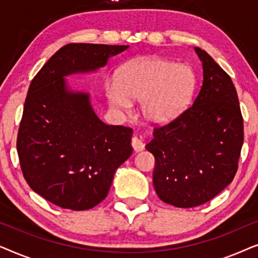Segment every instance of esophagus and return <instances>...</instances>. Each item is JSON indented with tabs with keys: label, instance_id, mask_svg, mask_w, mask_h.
Returning a JSON list of instances; mask_svg holds the SVG:
<instances>
[{
	"label": "esophagus",
	"instance_id": "34e87169",
	"mask_svg": "<svg viewBox=\"0 0 258 258\" xmlns=\"http://www.w3.org/2000/svg\"><path fill=\"white\" fill-rule=\"evenodd\" d=\"M132 146H133L134 150H135L136 153H139V151H142L144 149V143L139 139V137H136V136L133 137Z\"/></svg>",
	"mask_w": 258,
	"mask_h": 258
}]
</instances>
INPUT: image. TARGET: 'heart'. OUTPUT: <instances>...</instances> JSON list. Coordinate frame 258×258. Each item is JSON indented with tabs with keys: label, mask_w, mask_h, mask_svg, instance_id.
I'll return each mask as SVG.
<instances>
[{
	"label": "heart",
	"mask_w": 258,
	"mask_h": 258,
	"mask_svg": "<svg viewBox=\"0 0 258 258\" xmlns=\"http://www.w3.org/2000/svg\"><path fill=\"white\" fill-rule=\"evenodd\" d=\"M195 88L189 66L157 57L136 59L123 67L118 83L111 84L109 97L119 108L128 109L132 100H143L144 115L151 121H169L182 111Z\"/></svg>",
	"instance_id": "heart-1"
}]
</instances>
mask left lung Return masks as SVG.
<instances>
[{
  "label": "left lung",
  "mask_w": 258,
  "mask_h": 258,
  "mask_svg": "<svg viewBox=\"0 0 258 258\" xmlns=\"http://www.w3.org/2000/svg\"><path fill=\"white\" fill-rule=\"evenodd\" d=\"M202 87L194 103L170 123L154 128L147 144L155 156L157 196L177 208L207 203L234 179L244 140L243 117L230 76L199 47Z\"/></svg>",
  "instance_id": "1"
}]
</instances>
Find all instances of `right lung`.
I'll return each mask as SVG.
<instances>
[{
	"label": "right lung",
	"mask_w": 258,
	"mask_h": 258,
	"mask_svg": "<svg viewBox=\"0 0 258 258\" xmlns=\"http://www.w3.org/2000/svg\"><path fill=\"white\" fill-rule=\"evenodd\" d=\"M128 47L69 43L31 81L17 134L21 169L35 192L63 209L101 203L133 154V129L102 122L89 94L69 90L64 77L104 67Z\"/></svg>",
	"instance_id": "obj_1"
}]
</instances>
